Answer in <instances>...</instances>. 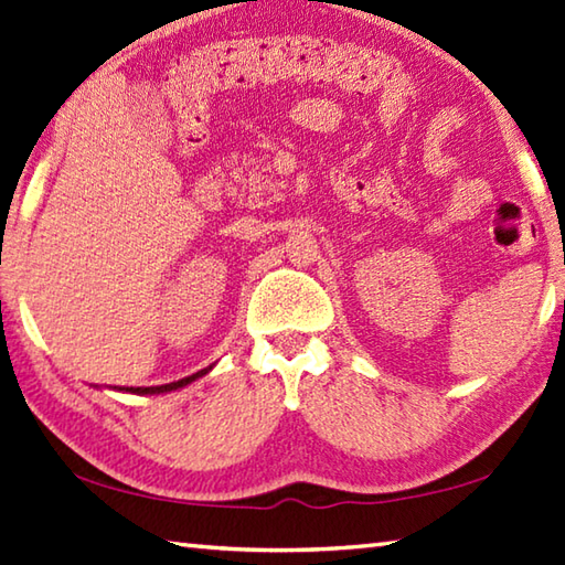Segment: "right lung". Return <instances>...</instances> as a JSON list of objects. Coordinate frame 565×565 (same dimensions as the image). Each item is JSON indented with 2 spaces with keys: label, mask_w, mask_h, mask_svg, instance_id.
Returning a JSON list of instances; mask_svg holds the SVG:
<instances>
[{
  "label": "right lung",
  "mask_w": 565,
  "mask_h": 565,
  "mask_svg": "<svg viewBox=\"0 0 565 565\" xmlns=\"http://www.w3.org/2000/svg\"><path fill=\"white\" fill-rule=\"evenodd\" d=\"M213 367H205L201 372L191 374V377H183L179 382H171V384H161V386H129V390H121V392H131V394H163V392H173V390H181V386L195 382L198 377H203V374H207Z\"/></svg>",
  "instance_id": "obj_1"
}]
</instances>
